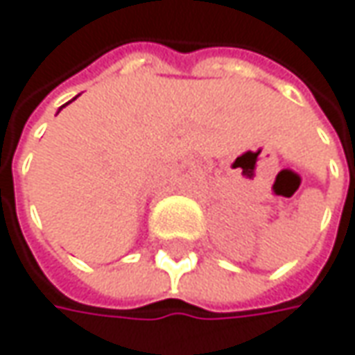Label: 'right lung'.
Returning <instances> with one entry per match:
<instances>
[{
    "label": "right lung",
    "mask_w": 355,
    "mask_h": 355,
    "mask_svg": "<svg viewBox=\"0 0 355 355\" xmlns=\"http://www.w3.org/2000/svg\"><path fill=\"white\" fill-rule=\"evenodd\" d=\"M69 103H71V101H69ZM69 103H65V105H69ZM65 105H63V107H65ZM63 107H61V109H63Z\"/></svg>",
    "instance_id": "obj_1"
}]
</instances>
